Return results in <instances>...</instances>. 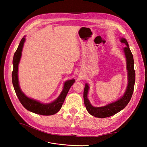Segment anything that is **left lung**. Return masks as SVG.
I'll use <instances>...</instances> for the list:
<instances>
[{
    "label": "left lung",
    "mask_w": 147,
    "mask_h": 147,
    "mask_svg": "<svg viewBox=\"0 0 147 147\" xmlns=\"http://www.w3.org/2000/svg\"><path fill=\"white\" fill-rule=\"evenodd\" d=\"M121 42L124 43L126 45V47L124 48L123 50L126 57L127 70L128 72V84L127 89L124 96L118 100L104 107H94L91 105L90 100H88L87 97L89 86L88 84H86L83 92L84 103L88 112L95 117L101 118H107L118 113L127 105L132 96L136 80V72L134 67V59H133L132 54L126 40L122 38L121 39Z\"/></svg>",
    "instance_id": "8db88e82"
}]
</instances>
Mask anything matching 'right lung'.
Instances as JSON below:
<instances>
[{
	"label": "right lung",
	"mask_w": 147,
	"mask_h": 147,
	"mask_svg": "<svg viewBox=\"0 0 147 147\" xmlns=\"http://www.w3.org/2000/svg\"><path fill=\"white\" fill-rule=\"evenodd\" d=\"M24 42L25 38L23 37L21 39L20 45L18 47L16 52L15 53L13 59V70L12 72V83L16 96L24 107L30 111V112L42 115H54L57 112H58L59 110L61 109V107L64 103L69 89L75 82V80L72 79L71 80H68L65 82L63 90L61 93L60 96L57 97V99L56 100L53 102L52 103L43 104L37 100H35L28 97L21 91L18 83V64L21 56V52L22 50H23Z\"/></svg>",
	"instance_id": "1"
}]
</instances>
